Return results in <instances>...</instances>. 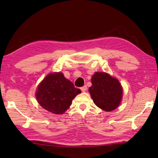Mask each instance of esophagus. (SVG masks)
<instances>
[{"label":"esophagus","instance_id":"esophagus-1","mask_svg":"<svg viewBox=\"0 0 158 158\" xmlns=\"http://www.w3.org/2000/svg\"><path fill=\"white\" fill-rule=\"evenodd\" d=\"M81 91H82L83 92H85L86 91V90H87V86L85 85V86L82 87V88H81Z\"/></svg>","mask_w":158,"mask_h":158}]
</instances>
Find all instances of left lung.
<instances>
[{
  "instance_id": "1",
  "label": "left lung",
  "mask_w": 158,
  "mask_h": 158,
  "mask_svg": "<svg viewBox=\"0 0 158 158\" xmlns=\"http://www.w3.org/2000/svg\"><path fill=\"white\" fill-rule=\"evenodd\" d=\"M89 92L95 105L105 111L117 108L122 101L123 89L118 79L106 73L96 72L92 77Z\"/></svg>"
}]
</instances>
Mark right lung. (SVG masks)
I'll return each mask as SVG.
<instances>
[{
	"label": "right lung",
	"instance_id": "1",
	"mask_svg": "<svg viewBox=\"0 0 158 158\" xmlns=\"http://www.w3.org/2000/svg\"><path fill=\"white\" fill-rule=\"evenodd\" d=\"M81 92L62 73H53L49 74L40 83L36 97L43 109L60 115L69 108L73 99Z\"/></svg>",
	"mask_w": 158,
	"mask_h": 158
}]
</instances>
